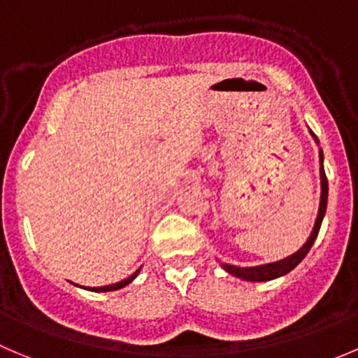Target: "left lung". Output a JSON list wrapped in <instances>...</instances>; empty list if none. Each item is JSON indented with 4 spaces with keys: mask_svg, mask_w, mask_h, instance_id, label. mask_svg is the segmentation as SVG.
<instances>
[{
    "mask_svg": "<svg viewBox=\"0 0 358 358\" xmlns=\"http://www.w3.org/2000/svg\"><path fill=\"white\" fill-rule=\"evenodd\" d=\"M313 134V131H311ZM315 137V135H313ZM316 138V137H315ZM318 142V138H316ZM320 177H322V196H320V209H318V216H316L315 227H313V232L309 236V239L306 241L304 246L294 253L292 257L285 258V260L274 262V264H267V265H258V267H236V265H224V271L228 274L236 275V278L244 279V281H271V279L279 278V275H285L292 271V268L297 267L302 260H304L306 255L309 253L311 250L313 243H315L316 236L320 232V227H322L323 216H325L327 210V196H329V181H327L325 170H323V152L320 149Z\"/></svg>",
    "mask_w": 358,
    "mask_h": 358,
    "instance_id": "1",
    "label": "left lung"
}]
</instances>
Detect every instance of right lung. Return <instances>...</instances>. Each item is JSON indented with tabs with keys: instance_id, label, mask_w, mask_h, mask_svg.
<instances>
[{
	"instance_id": "1",
	"label": "right lung",
	"mask_w": 358,
	"mask_h": 358,
	"mask_svg": "<svg viewBox=\"0 0 358 358\" xmlns=\"http://www.w3.org/2000/svg\"><path fill=\"white\" fill-rule=\"evenodd\" d=\"M138 271H141V268H138ZM138 271H135L134 274L130 275V278L122 279V281H119V283H115V285H107V287H98V288H87V290H91V292H112V290H119V288L126 287V285H130L131 281H134V279L137 278Z\"/></svg>"
}]
</instances>
